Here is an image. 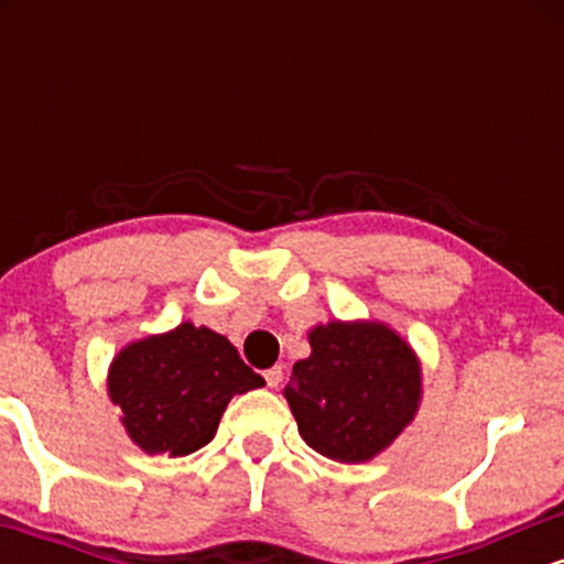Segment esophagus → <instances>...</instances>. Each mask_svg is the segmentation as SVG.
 <instances>
[{
  "label": "esophagus",
  "mask_w": 564,
  "mask_h": 564,
  "mask_svg": "<svg viewBox=\"0 0 564 564\" xmlns=\"http://www.w3.org/2000/svg\"><path fill=\"white\" fill-rule=\"evenodd\" d=\"M264 381H268L270 390H275V387L283 381V368H281V366L268 368V371H264Z\"/></svg>",
  "instance_id": "34e87169"
}]
</instances>
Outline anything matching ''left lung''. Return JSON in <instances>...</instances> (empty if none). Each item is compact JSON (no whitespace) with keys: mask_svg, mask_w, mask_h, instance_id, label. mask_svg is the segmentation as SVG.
<instances>
[{"mask_svg":"<svg viewBox=\"0 0 564 564\" xmlns=\"http://www.w3.org/2000/svg\"><path fill=\"white\" fill-rule=\"evenodd\" d=\"M307 339L283 390L302 440L332 462H371L422 405L416 349L379 321L318 323Z\"/></svg>","mask_w":564,"mask_h":564,"instance_id":"left-lung-1","label":"left lung"}]
</instances>
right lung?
<instances>
[{"label": "right lung", "mask_w": 564, "mask_h": 564, "mask_svg": "<svg viewBox=\"0 0 564 564\" xmlns=\"http://www.w3.org/2000/svg\"><path fill=\"white\" fill-rule=\"evenodd\" d=\"M106 384L129 440L148 456L177 458L204 448L232 394L264 387V379L243 364L228 336L185 321L121 347Z\"/></svg>", "instance_id": "obj_1"}]
</instances>
